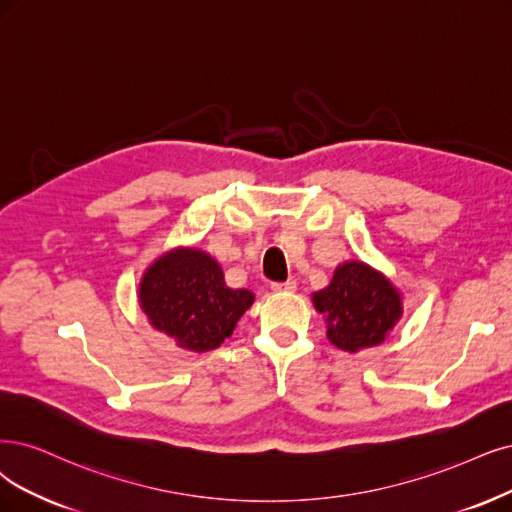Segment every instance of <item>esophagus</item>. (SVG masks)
Masks as SVG:
<instances>
[{"label": "esophagus", "mask_w": 512, "mask_h": 512, "mask_svg": "<svg viewBox=\"0 0 512 512\" xmlns=\"http://www.w3.org/2000/svg\"><path fill=\"white\" fill-rule=\"evenodd\" d=\"M297 282L295 280H285V282H272V291L282 293V291H295Z\"/></svg>", "instance_id": "obj_1"}]
</instances>
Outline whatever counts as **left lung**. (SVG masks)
<instances>
[{
  "label": "left lung",
  "mask_w": 512,
  "mask_h": 512,
  "mask_svg": "<svg viewBox=\"0 0 512 512\" xmlns=\"http://www.w3.org/2000/svg\"><path fill=\"white\" fill-rule=\"evenodd\" d=\"M314 306L327 316V335L337 348L358 352L384 342L401 318V297L380 272L361 261H346L331 285L312 295Z\"/></svg>",
  "instance_id": "8db88e82"
}]
</instances>
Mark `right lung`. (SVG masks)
I'll list each match as a JSON object with an SVG mask.
<instances>
[{"mask_svg":"<svg viewBox=\"0 0 512 512\" xmlns=\"http://www.w3.org/2000/svg\"><path fill=\"white\" fill-rule=\"evenodd\" d=\"M253 299L251 291L227 287L219 263L196 249L160 257L145 272L139 289L151 325L194 352L219 348Z\"/></svg>","mask_w":512,"mask_h":512,"instance_id":"right-lung-1","label":"right lung"}]
</instances>
